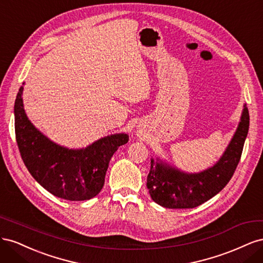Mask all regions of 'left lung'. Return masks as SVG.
I'll return each mask as SVG.
<instances>
[{"label":"left lung","mask_w":263,"mask_h":263,"mask_svg":"<svg viewBox=\"0 0 263 263\" xmlns=\"http://www.w3.org/2000/svg\"><path fill=\"white\" fill-rule=\"evenodd\" d=\"M249 129V112L245 106L241 122L225 154L212 168L201 173H183L151 160L147 187L153 200L165 209H194L219 193L234 176L240 161Z\"/></svg>","instance_id":"8db88e82"}]
</instances>
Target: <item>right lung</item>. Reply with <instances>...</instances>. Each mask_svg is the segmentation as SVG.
Segmentation results:
<instances>
[{
    "label": "right lung",
    "mask_w": 263,
    "mask_h": 263,
    "mask_svg": "<svg viewBox=\"0 0 263 263\" xmlns=\"http://www.w3.org/2000/svg\"><path fill=\"white\" fill-rule=\"evenodd\" d=\"M23 89L20 87L14 105L15 136L31 177L63 200L85 201L98 195L104 185L110 158L119 146L127 144L128 136L112 135L80 150L55 145L28 121L23 108Z\"/></svg>",
    "instance_id": "1"
}]
</instances>
